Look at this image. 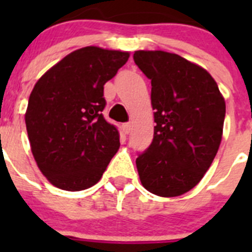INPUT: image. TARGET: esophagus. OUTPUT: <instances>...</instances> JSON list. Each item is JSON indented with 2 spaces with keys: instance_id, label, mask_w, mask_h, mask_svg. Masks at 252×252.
<instances>
[{
  "instance_id": "esophagus-1",
  "label": "esophagus",
  "mask_w": 252,
  "mask_h": 252,
  "mask_svg": "<svg viewBox=\"0 0 252 252\" xmlns=\"http://www.w3.org/2000/svg\"><path fill=\"white\" fill-rule=\"evenodd\" d=\"M122 128H124L125 133L130 132V131H131V124H130V122H126V124H124Z\"/></svg>"
}]
</instances>
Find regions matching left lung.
<instances>
[{
  "label": "left lung",
  "mask_w": 252,
  "mask_h": 252,
  "mask_svg": "<svg viewBox=\"0 0 252 252\" xmlns=\"http://www.w3.org/2000/svg\"><path fill=\"white\" fill-rule=\"evenodd\" d=\"M135 64L151 81L154 139L136 159L142 186L160 197L194 188L222 139L226 103L202 66L173 53L139 50Z\"/></svg>",
  "instance_id": "obj_1"
}]
</instances>
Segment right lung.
Here are the masks:
<instances>
[{
  "mask_svg": "<svg viewBox=\"0 0 252 252\" xmlns=\"http://www.w3.org/2000/svg\"><path fill=\"white\" fill-rule=\"evenodd\" d=\"M126 51L86 46L50 68L35 84L25 115L31 151L53 186L77 192L94 186L120 148L104 120L103 86L126 64Z\"/></svg>",
  "mask_w": 252,
  "mask_h": 252,
  "instance_id": "right-lung-1",
  "label": "right lung"
}]
</instances>
